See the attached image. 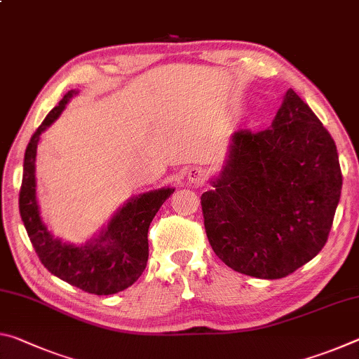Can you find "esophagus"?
<instances>
[{
  "instance_id": "obj_1",
  "label": "esophagus",
  "mask_w": 359,
  "mask_h": 359,
  "mask_svg": "<svg viewBox=\"0 0 359 359\" xmlns=\"http://www.w3.org/2000/svg\"><path fill=\"white\" fill-rule=\"evenodd\" d=\"M188 177H190L193 184L203 185L204 180H205V172H204V169H201V168H194L190 171V175H188Z\"/></svg>"
}]
</instances>
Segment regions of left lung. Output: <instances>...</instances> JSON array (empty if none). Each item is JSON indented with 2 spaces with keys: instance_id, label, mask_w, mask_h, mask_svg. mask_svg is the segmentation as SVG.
I'll return each instance as SVG.
<instances>
[{
  "instance_id": "8db88e82",
  "label": "left lung",
  "mask_w": 359,
  "mask_h": 359,
  "mask_svg": "<svg viewBox=\"0 0 359 359\" xmlns=\"http://www.w3.org/2000/svg\"><path fill=\"white\" fill-rule=\"evenodd\" d=\"M212 187L201 205L217 257L241 274L287 277L330 236L342 190L336 142L290 88L271 128L234 133Z\"/></svg>"
}]
</instances>
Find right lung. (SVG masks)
<instances>
[{
    "mask_svg": "<svg viewBox=\"0 0 359 359\" xmlns=\"http://www.w3.org/2000/svg\"><path fill=\"white\" fill-rule=\"evenodd\" d=\"M76 93V90L66 93L29 139L19 194L20 217L41 263L48 272L87 293L114 294L131 287L144 272L149 259V226L174 188H160L133 196L112 217L107 228L88 244L76 247L53 238L42 223L36 199V151L41 133L60 117Z\"/></svg>",
    "mask_w": 359,
    "mask_h": 359,
    "instance_id": "add662e5",
    "label": "right lung"
}]
</instances>
